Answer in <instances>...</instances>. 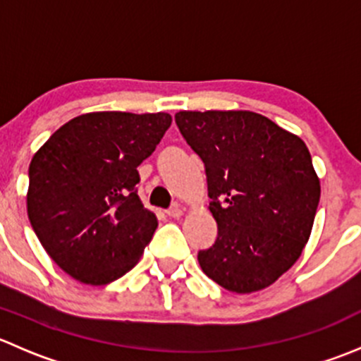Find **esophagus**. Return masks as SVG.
I'll list each match as a JSON object with an SVG mask.
<instances>
[{
	"mask_svg": "<svg viewBox=\"0 0 361 361\" xmlns=\"http://www.w3.org/2000/svg\"><path fill=\"white\" fill-rule=\"evenodd\" d=\"M166 213H167V216H169V218H181V214H183V209H181L180 206H174V207H171V209H167Z\"/></svg>",
	"mask_w": 361,
	"mask_h": 361,
	"instance_id": "obj_1",
	"label": "esophagus"
}]
</instances>
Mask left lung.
<instances>
[{
    "mask_svg": "<svg viewBox=\"0 0 361 361\" xmlns=\"http://www.w3.org/2000/svg\"><path fill=\"white\" fill-rule=\"evenodd\" d=\"M178 129L206 166L218 225L199 251L204 274L228 292L253 293L298 260L318 209L319 178L297 134L260 113L178 111Z\"/></svg>",
    "mask_w": 361,
    "mask_h": 361,
    "instance_id": "left-lung-1",
    "label": "left lung"
}]
</instances>
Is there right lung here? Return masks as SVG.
Returning <instances> with one entry per match:
<instances>
[{
  "label": "right lung",
  "mask_w": 361,
  "mask_h": 361,
  "mask_svg": "<svg viewBox=\"0 0 361 361\" xmlns=\"http://www.w3.org/2000/svg\"><path fill=\"white\" fill-rule=\"evenodd\" d=\"M171 122L162 111L83 113L32 155L29 221L49 257L76 281L108 285L140 262L159 221L136 192L137 166Z\"/></svg>",
  "instance_id": "1"
}]
</instances>
